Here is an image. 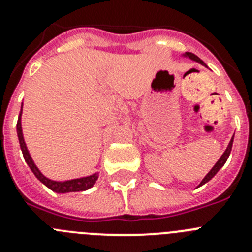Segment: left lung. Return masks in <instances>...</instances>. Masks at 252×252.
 Instances as JSON below:
<instances>
[{"label":"left lung","mask_w":252,"mask_h":252,"mask_svg":"<svg viewBox=\"0 0 252 252\" xmlns=\"http://www.w3.org/2000/svg\"><path fill=\"white\" fill-rule=\"evenodd\" d=\"M183 57L189 58V59L194 60V62H197V63L202 64V65H204V66H207L206 63H204L203 60L199 59V58H198L195 54H193V53H189V51H187L186 54H183ZM232 142H233V136H232V139H231V141H230V144H228V146H227V149H226V150H224V153L222 154V157L220 158V160H218L217 162H216L215 166H213V168L208 171V174H207L206 177H204L203 179H202V182H201V183H199V186H198V187L203 186V184H206L207 182H209V180L212 179V178L215 177L216 174H217L218 170H220V169H221L222 166L224 165V162L227 161V159H228V157H230L231 149H232Z\"/></svg>","instance_id":"8db88e82"}]
</instances>
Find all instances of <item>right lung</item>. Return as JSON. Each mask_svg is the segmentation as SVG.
Here are the masks:
<instances>
[{
	"label": "right lung",
	"instance_id": "right-lung-1",
	"mask_svg": "<svg viewBox=\"0 0 252 252\" xmlns=\"http://www.w3.org/2000/svg\"><path fill=\"white\" fill-rule=\"evenodd\" d=\"M21 115H22V106L21 111H20L19 120H17V136H19V142L20 148H21L22 155H24V159L28 162L29 168L31 169V171L34 173L35 177L44 184V186L48 187L49 189H51L53 192L55 193H70V192H83L87 189L92 188L94 186L95 180L98 179V173H94L92 175H88V177L78 178V179H70V180H64V182H57V180H51L49 178H46L45 175L39 170L36 165H35L34 160L31 158L30 153L28 150V146L25 144V140H24V135H22V127H21Z\"/></svg>",
	"mask_w": 252,
	"mask_h": 252
}]
</instances>
